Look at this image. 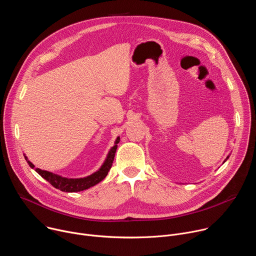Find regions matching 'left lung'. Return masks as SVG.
<instances>
[{
  "mask_svg": "<svg viewBox=\"0 0 256 256\" xmlns=\"http://www.w3.org/2000/svg\"><path fill=\"white\" fill-rule=\"evenodd\" d=\"M228 158H229V157H227V159H228Z\"/></svg>",
  "mask_w": 256,
  "mask_h": 256,
  "instance_id": "8db88e82",
  "label": "left lung"
}]
</instances>
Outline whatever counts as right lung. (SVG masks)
Wrapping results in <instances>:
<instances>
[{
	"mask_svg": "<svg viewBox=\"0 0 256 256\" xmlns=\"http://www.w3.org/2000/svg\"><path fill=\"white\" fill-rule=\"evenodd\" d=\"M118 142H120V136L116 140V146H114V147L110 149V151H109L108 156H107L105 162L103 163V165L101 166V168L98 171H96L95 173H93L87 177H84V178H77V179L66 178V177L56 175L54 173H52V172H48L46 170H42L40 168L34 169V165L27 159L26 160H27V163L29 164V166L31 168H33L42 177H44L46 180H48L54 188H56L62 192H82V190H85L99 184L100 181H102L106 177V175L108 174V171L110 170V168L112 166Z\"/></svg>",
	"mask_w": 256,
	"mask_h": 256,
	"instance_id": "add662e5",
	"label": "right lung"
}]
</instances>
